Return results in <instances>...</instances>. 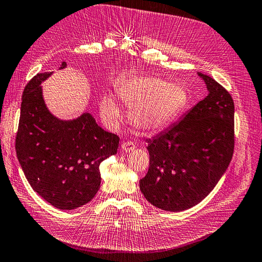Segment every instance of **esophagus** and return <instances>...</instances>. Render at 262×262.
<instances>
[{
	"instance_id": "1",
	"label": "esophagus",
	"mask_w": 262,
	"mask_h": 262,
	"mask_svg": "<svg viewBox=\"0 0 262 262\" xmlns=\"http://www.w3.org/2000/svg\"><path fill=\"white\" fill-rule=\"evenodd\" d=\"M134 147H136V144H134L133 141H124L122 143V149L126 153L134 149Z\"/></svg>"
}]
</instances>
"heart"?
<instances>
[{"label":"heart","instance_id":"obj_1","mask_svg":"<svg viewBox=\"0 0 262 262\" xmlns=\"http://www.w3.org/2000/svg\"><path fill=\"white\" fill-rule=\"evenodd\" d=\"M116 94L123 105L130 107L131 123L146 133L167 128L188 104V94L180 84L153 75L125 77L118 83ZM101 113L109 120L120 117V110L112 96L102 98Z\"/></svg>","mask_w":262,"mask_h":262}]
</instances>
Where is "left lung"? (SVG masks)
<instances>
[{
  "label": "left lung",
  "instance_id": "8db88e82",
  "mask_svg": "<svg viewBox=\"0 0 262 262\" xmlns=\"http://www.w3.org/2000/svg\"><path fill=\"white\" fill-rule=\"evenodd\" d=\"M209 95L181 121L148 139L149 167L140 180L145 199L166 211H184L201 202L232 161L234 101L214 78L198 73Z\"/></svg>",
  "mask_w": 262,
  "mask_h": 262
}]
</instances>
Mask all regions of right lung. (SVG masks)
<instances>
[{
	"mask_svg": "<svg viewBox=\"0 0 262 262\" xmlns=\"http://www.w3.org/2000/svg\"><path fill=\"white\" fill-rule=\"evenodd\" d=\"M50 74L38 73L24 90L15 149L31 188L54 208L72 210L97 193L99 166L117 153L119 137L90 114L71 121L53 117L39 86Z\"/></svg>",
	"mask_w": 262,
	"mask_h": 262,
	"instance_id": "1",
	"label": "right lung"
}]
</instances>
